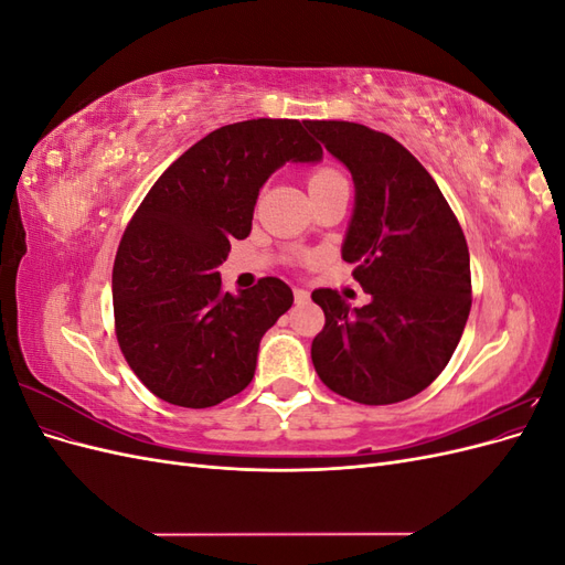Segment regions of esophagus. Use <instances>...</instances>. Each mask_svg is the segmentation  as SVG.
Here are the masks:
<instances>
[{"instance_id": "1", "label": "esophagus", "mask_w": 565, "mask_h": 565, "mask_svg": "<svg viewBox=\"0 0 565 565\" xmlns=\"http://www.w3.org/2000/svg\"><path fill=\"white\" fill-rule=\"evenodd\" d=\"M295 301L306 303V301H309V292H306L303 287H295Z\"/></svg>"}]
</instances>
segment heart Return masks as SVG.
Masks as SVG:
<instances>
[{"instance_id": "1", "label": "heart", "mask_w": 565, "mask_h": 565, "mask_svg": "<svg viewBox=\"0 0 565 565\" xmlns=\"http://www.w3.org/2000/svg\"><path fill=\"white\" fill-rule=\"evenodd\" d=\"M334 179H341L339 172H334V169H320V172H316L311 179H309V185H320V183H328V181H334Z\"/></svg>"}]
</instances>
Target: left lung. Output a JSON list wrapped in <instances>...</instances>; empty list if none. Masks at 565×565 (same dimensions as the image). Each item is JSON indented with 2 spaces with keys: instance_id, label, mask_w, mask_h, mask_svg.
<instances>
[{
  "instance_id": "1",
  "label": "left lung",
  "mask_w": 565,
  "mask_h": 565,
  "mask_svg": "<svg viewBox=\"0 0 565 565\" xmlns=\"http://www.w3.org/2000/svg\"><path fill=\"white\" fill-rule=\"evenodd\" d=\"M316 139L344 162L355 207L341 259L372 297L351 309L334 289L311 299L324 328L311 344L322 384L363 405L417 396L452 358L471 311L469 247L431 174L388 134L316 119Z\"/></svg>"
}]
</instances>
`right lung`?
Segmentation results:
<instances>
[{
  "instance_id": "obj_1",
  "label": "right lung",
  "mask_w": 565,
  "mask_h": 565,
  "mask_svg": "<svg viewBox=\"0 0 565 565\" xmlns=\"http://www.w3.org/2000/svg\"><path fill=\"white\" fill-rule=\"evenodd\" d=\"M303 125L262 117L207 134L131 216L113 266L115 334L158 398L200 409L241 393L262 337L292 306L280 278L224 292L216 266L249 235L266 179L285 162L322 158Z\"/></svg>"
}]
</instances>
